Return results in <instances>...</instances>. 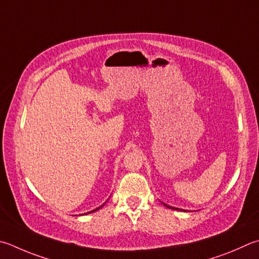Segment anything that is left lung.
<instances>
[{
  "label": "left lung",
  "mask_w": 259,
  "mask_h": 259,
  "mask_svg": "<svg viewBox=\"0 0 259 259\" xmlns=\"http://www.w3.org/2000/svg\"><path fill=\"white\" fill-rule=\"evenodd\" d=\"M163 205H164V206H166V207H167V208H171V209H176V210H185V209H180V208H176V207H172V206H168V205H166V204H164V203H163ZM185 211H186V210H185Z\"/></svg>",
  "instance_id": "8db88e82"
}]
</instances>
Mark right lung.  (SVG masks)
I'll list each match as a JSON object with an SVG mask.
<instances>
[{"label": "right lung", "mask_w": 259, "mask_h": 259, "mask_svg": "<svg viewBox=\"0 0 259 259\" xmlns=\"http://www.w3.org/2000/svg\"><path fill=\"white\" fill-rule=\"evenodd\" d=\"M103 206H104V204H103L102 206H100V207H97V208H95V209H94V210H91V211H88V213H86V214H89V213H93V211H96V210H98V209H100V208H102V207H103Z\"/></svg>", "instance_id": "obj_1"}]
</instances>
